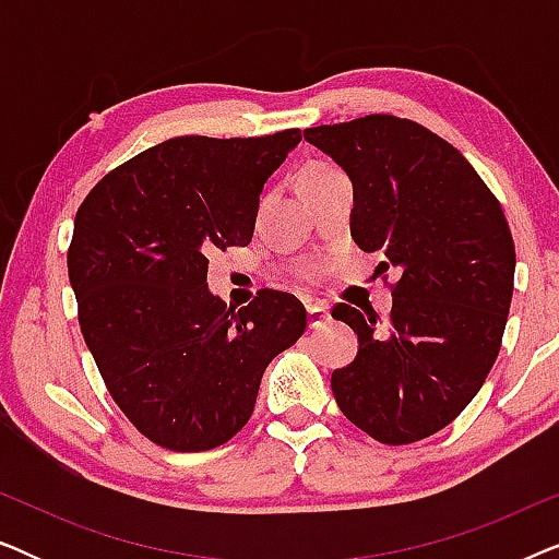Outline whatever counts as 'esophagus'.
I'll use <instances>...</instances> for the list:
<instances>
[{
  "label": "esophagus",
  "mask_w": 559,
  "mask_h": 559,
  "mask_svg": "<svg viewBox=\"0 0 559 559\" xmlns=\"http://www.w3.org/2000/svg\"><path fill=\"white\" fill-rule=\"evenodd\" d=\"M331 320V308L323 302H310L308 305V325L310 328H323Z\"/></svg>",
  "instance_id": "1"
}]
</instances>
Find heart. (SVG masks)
Wrapping results in <instances>:
<instances>
[{
  "label": "heart",
  "mask_w": 559,
  "mask_h": 559,
  "mask_svg": "<svg viewBox=\"0 0 559 559\" xmlns=\"http://www.w3.org/2000/svg\"><path fill=\"white\" fill-rule=\"evenodd\" d=\"M325 170V167H318V165H312V167H308V170H305V173H323ZM302 173V175H305Z\"/></svg>",
  "instance_id": "b5f03b06"
}]
</instances>
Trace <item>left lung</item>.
Here are the masks:
<instances>
[{
	"instance_id": "1",
	"label": "left lung",
	"mask_w": 559,
	"mask_h": 559,
	"mask_svg": "<svg viewBox=\"0 0 559 559\" xmlns=\"http://www.w3.org/2000/svg\"><path fill=\"white\" fill-rule=\"evenodd\" d=\"M305 140L350 178L354 241L400 270L384 323L333 308L358 335L356 358L331 377L335 402L386 445L430 438L499 356L516 266L507 216L468 159L409 119L371 114Z\"/></svg>"
}]
</instances>
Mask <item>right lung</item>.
<instances>
[{"label":"right lung","instance_id":"1","mask_svg":"<svg viewBox=\"0 0 559 559\" xmlns=\"http://www.w3.org/2000/svg\"><path fill=\"white\" fill-rule=\"evenodd\" d=\"M175 136L111 170L75 213L68 277L83 341L109 394L157 445L195 453L231 440L270 361L305 333L287 293L234 310L209 289V257L247 247L259 195L300 144Z\"/></svg>","mask_w":559,"mask_h":559}]
</instances>
